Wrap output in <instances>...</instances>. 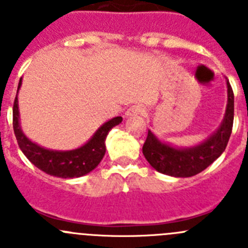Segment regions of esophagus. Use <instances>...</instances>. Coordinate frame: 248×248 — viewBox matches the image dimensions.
<instances>
[{
	"instance_id": "esophagus-1",
	"label": "esophagus",
	"mask_w": 248,
	"mask_h": 248,
	"mask_svg": "<svg viewBox=\"0 0 248 248\" xmlns=\"http://www.w3.org/2000/svg\"><path fill=\"white\" fill-rule=\"evenodd\" d=\"M144 113H145V109H144L141 105H133V107H130V108L126 110L125 117H134V115H140V114Z\"/></svg>"
}]
</instances>
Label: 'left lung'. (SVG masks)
Listing matches in <instances>:
<instances>
[{
	"instance_id": "1",
	"label": "left lung",
	"mask_w": 248,
	"mask_h": 248,
	"mask_svg": "<svg viewBox=\"0 0 248 248\" xmlns=\"http://www.w3.org/2000/svg\"><path fill=\"white\" fill-rule=\"evenodd\" d=\"M233 124V92L227 80V107L220 128L199 145L175 148L148 131L143 154L156 171L175 177H190L211 165L226 149Z\"/></svg>"
}]
</instances>
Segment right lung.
Wrapping results in <instances>:
<instances>
[{
  "mask_svg": "<svg viewBox=\"0 0 248 248\" xmlns=\"http://www.w3.org/2000/svg\"><path fill=\"white\" fill-rule=\"evenodd\" d=\"M22 84V78L19 79L18 93ZM122 117H115L113 119L104 123L93 137L80 148L74 150H49L42 148L38 144L31 141L22 131L19 125V110L18 99H15L13 103V131L16 135L17 143L21 148L22 153L26 155L31 163L34 166L45 171L46 174L52 176L63 177V179H72L79 177L88 174L97 168L98 164L102 161L105 154V139L111 128L120 124Z\"/></svg>",
  "mask_w": 248,
  "mask_h": 248,
  "instance_id": "1",
  "label": "right lung"
}]
</instances>
